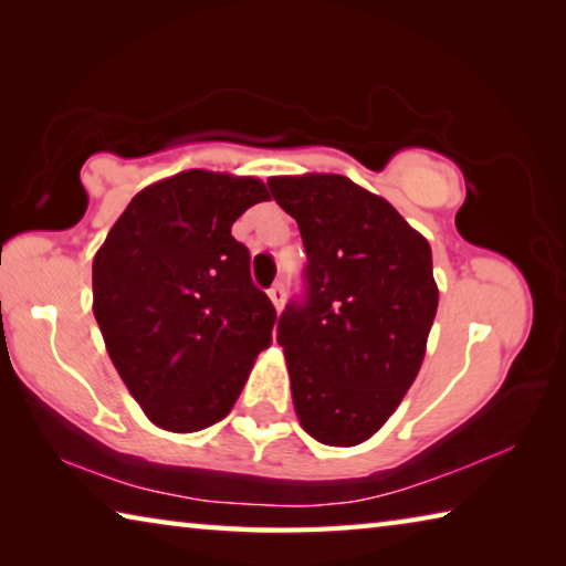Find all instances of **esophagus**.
I'll return each mask as SVG.
<instances>
[{"label": "esophagus", "mask_w": 566, "mask_h": 566, "mask_svg": "<svg viewBox=\"0 0 566 566\" xmlns=\"http://www.w3.org/2000/svg\"><path fill=\"white\" fill-rule=\"evenodd\" d=\"M284 284L282 282H276V284H272L270 286V300L274 302V306H276V312H280L282 310V306H284Z\"/></svg>", "instance_id": "obj_1"}]
</instances>
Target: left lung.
<instances>
[{
    "instance_id": "left-lung-1",
    "label": "left lung",
    "mask_w": 566,
    "mask_h": 566,
    "mask_svg": "<svg viewBox=\"0 0 566 566\" xmlns=\"http://www.w3.org/2000/svg\"><path fill=\"white\" fill-rule=\"evenodd\" d=\"M266 187L306 252L304 292L276 322L296 417L317 442L354 447L391 417L424 359L439 302L432 249L347 177H272Z\"/></svg>"
}]
</instances>
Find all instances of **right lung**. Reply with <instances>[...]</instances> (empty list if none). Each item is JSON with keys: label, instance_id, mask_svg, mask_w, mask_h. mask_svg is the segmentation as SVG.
Listing matches in <instances>:
<instances>
[{"label": "right lung", "instance_id": "add662e5", "mask_svg": "<svg viewBox=\"0 0 566 566\" xmlns=\"http://www.w3.org/2000/svg\"><path fill=\"white\" fill-rule=\"evenodd\" d=\"M270 191L189 169L132 199L92 264L94 317L132 397L157 427L224 419L270 347L276 310L249 274L237 217Z\"/></svg>", "mask_w": 566, "mask_h": 566}]
</instances>
